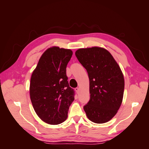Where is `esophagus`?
I'll use <instances>...</instances> for the list:
<instances>
[{"label":"esophagus","mask_w":149,"mask_h":149,"mask_svg":"<svg viewBox=\"0 0 149 149\" xmlns=\"http://www.w3.org/2000/svg\"><path fill=\"white\" fill-rule=\"evenodd\" d=\"M75 91H76V93H78L79 91V88H75Z\"/></svg>","instance_id":"obj_1"}]
</instances>
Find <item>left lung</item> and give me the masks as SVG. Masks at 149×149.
Returning a JSON list of instances; mask_svg holds the SVG:
<instances>
[{"instance_id": "obj_1", "label": "left lung", "mask_w": 149, "mask_h": 149, "mask_svg": "<svg viewBox=\"0 0 149 149\" xmlns=\"http://www.w3.org/2000/svg\"><path fill=\"white\" fill-rule=\"evenodd\" d=\"M75 55L87 70L89 79L90 100L84 110L93 123H106L117 114L123 102V72L111 54L104 48H79Z\"/></svg>"}]
</instances>
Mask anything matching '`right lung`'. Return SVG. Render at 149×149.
<instances>
[{"label": "right lung", "mask_w": 149, "mask_h": 149, "mask_svg": "<svg viewBox=\"0 0 149 149\" xmlns=\"http://www.w3.org/2000/svg\"><path fill=\"white\" fill-rule=\"evenodd\" d=\"M73 55L70 49L52 47L40 58L30 79V96L36 114L48 124L67 119L74 90L70 87L66 66Z\"/></svg>", "instance_id": "right-lung-1"}]
</instances>
